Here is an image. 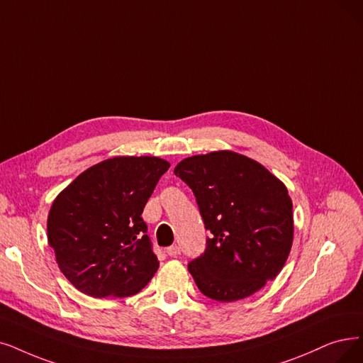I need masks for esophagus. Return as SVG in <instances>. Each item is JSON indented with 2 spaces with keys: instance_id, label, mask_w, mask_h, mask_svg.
<instances>
[{
  "instance_id": "34e87169",
  "label": "esophagus",
  "mask_w": 363,
  "mask_h": 363,
  "mask_svg": "<svg viewBox=\"0 0 363 363\" xmlns=\"http://www.w3.org/2000/svg\"><path fill=\"white\" fill-rule=\"evenodd\" d=\"M167 253L171 257H177L180 255V247H179V245H171V247L167 249Z\"/></svg>"
}]
</instances>
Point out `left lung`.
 <instances>
[{
	"label": "left lung",
	"mask_w": 363,
	"mask_h": 363,
	"mask_svg": "<svg viewBox=\"0 0 363 363\" xmlns=\"http://www.w3.org/2000/svg\"><path fill=\"white\" fill-rule=\"evenodd\" d=\"M174 174L192 189L213 234L204 255L187 265L199 291L232 302L277 277L294 242V207L284 183L230 150L186 157Z\"/></svg>",
	"instance_id": "1"
}]
</instances>
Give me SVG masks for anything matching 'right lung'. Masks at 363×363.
Masks as SVG:
<instances>
[{
	"mask_svg": "<svg viewBox=\"0 0 363 363\" xmlns=\"http://www.w3.org/2000/svg\"><path fill=\"white\" fill-rule=\"evenodd\" d=\"M169 162L116 156L83 171L57 195L48 217L56 264L94 298L138 294L159 268L141 213Z\"/></svg>",
	"mask_w": 363,
	"mask_h": 363,
	"instance_id": "obj_1",
	"label": "right lung"
}]
</instances>
